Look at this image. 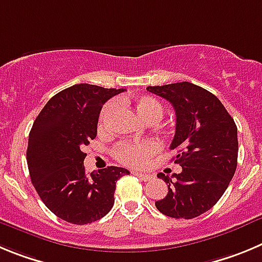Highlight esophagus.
Listing matches in <instances>:
<instances>
[{
    "mask_svg": "<svg viewBox=\"0 0 262 262\" xmlns=\"http://www.w3.org/2000/svg\"><path fill=\"white\" fill-rule=\"evenodd\" d=\"M133 173L142 181H148L152 179V175H150V173H142V172H133Z\"/></svg>",
    "mask_w": 262,
    "mask_h": 262,
    "instance_id": "obj_1",
    "label": "esophagus"
}]
</instances>
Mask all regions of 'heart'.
<instances>
[{"label": "heart", "mask_w": 262, "mask_h": 262, "mask_svg": "<svg viewBox=\"0 0 262 262\" xmlns=\"http://www.w3.org/2000/svg\"><path fill=\"white\" fill-rule=\"evenodd\" d=\"M133 107L138 117L146 124H157L163 117L164 108L158 99L148 95H141L133 99ZM117 108L116 100L107 103L102 110L99 119V129H104L108 117ZM159 143L157 141L143 142H120L115 147L114 155L120 163L130 167H140L147 163V160L159 151Z\"/></svg>", "instance_id": "obj_1"}]
</instances>
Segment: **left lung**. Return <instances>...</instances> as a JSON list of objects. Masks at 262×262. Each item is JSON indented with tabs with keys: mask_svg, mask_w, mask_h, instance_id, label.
I'll list each match as a JSON object with an SVG mask.
<instances>
[{
	"mask_svg": "<svg viewBox=\"0 0 262 262\" xmlns=\"http://www.w3.org/2000/svg\"><path fill=\"white\" fill-rule=\"evenodd\" d=\"M175 110L176 130L171 150L179 154L180 173H158L168 193L155 202L171 218L192 219L210 210L227 189L237 166V128L225 105L210 91L190 82L148 86Z\"/></svg>",
	"mask_w": 262,
	"mask_h": 262,
	"instance_id": "obj_1",
	"label": "left lung"
}]
</instances>
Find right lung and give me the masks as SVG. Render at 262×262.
Here are the masks:
<instances>
[{
    "mask_svg": "<svg viewBox=\"0 0 262 262\" xmlns=\"http://www.w3.org/2000/svg\"><path fill=\"white\" fill-rule=\"evenodd\" d=\"M122 91L89 83L68 87L49 99L28 136L27 166L35 189L52 213L73 225L103 218L114 206L117 180L129 173L111 166L89 175L82 151L96 137L103 104Z\"/></svg>",
    "mask_w": 262,
    "mask_h": 262,
    "instance_id": "obj_1",
    "label": "right lung"
}]
</instances>
